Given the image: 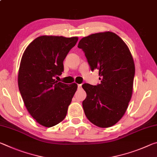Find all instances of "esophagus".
Returning <instances> with one entry per match:
<instances>
[{
	"mask_svg": "<svg viewBox=\"0 0 157 157\" xmlns=\"http://www.w3.org/2000/svg\"><path fill=\"white\" fill-rule=\"evenodd\" d=\"M78 88H82V84H78Z\"/></svg>",
	"mask_w": 157,
	"mask_h": 157,
	"instance_id": "obj_1",
	"label": "esophagus"
}]
</instances>
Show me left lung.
Segmentation results:
<instances>
[{
	"label": "left lung",
	"instance_id": "left-lung-1",
	"mask_svg": "<svg viewBox=\"0 0 157 157\" xmlns=\"http://www.w3.org/2000/svg\"><path fill=\"white\" fill-rule=\"evenodd\" d=\"M78 47L84 52L91 71L98 69L101 83H85L82 106L89 121L100 127L118 123L131 100L135 66L131 52L121 37L111 32L84 37Z\"/></svg>",
	"mask_w": 157,
	"mask_h": 157
}]
</instances>
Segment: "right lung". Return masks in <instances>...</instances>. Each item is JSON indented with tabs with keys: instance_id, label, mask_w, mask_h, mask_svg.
I'll return each instance as SVG.
<instances>
[{
	"instance_id": "add662e5",
	"label": "right lung",
	"mask_w": 157,
	"mask_h": 157,
	"mask_svg": "<svg viewBox=\"0 0 157 157\" xmlns=\"http://www.w3.org/2000/svg\"><path fill=\"white\" fill-rule=\"evenodd\" d=\"M78 38L41 36L26 48L18 75V89L28 112L46 127L65 118L68 107L78 89L54 79L62 75L63 62Z\"/></svg>"
}]
</instances>
